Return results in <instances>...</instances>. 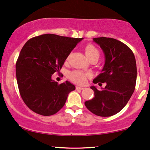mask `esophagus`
<instances>
[{"instance_id": "34e87169", "label": "esophagus", "mask_w": 150, "mask_h": 150, "mask_svg": "<svg viewBox=\"0 0 150 150\" xmlns=\"http://www.w3.org/2000/svg\"><path fill=\"white\" fill-rule=\"evenodd\" d=\"M76 89L77 90H83L84 89V88L83 87H79V86H76Z\"/></svg>"}]
</instances>
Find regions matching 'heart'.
Returning <instances> with one entry per match:
<instances>
[{
    "mask_svg": "<svg viewBox=\"0 0 150 150\" xmlns=\"http://www.w3.org/2000/svg\"><path fill=\"white\" fill-rule=\"evenodd\" d=\"M84 52L89 60L93 59H98L100 57L99 50L91 43H88L85 46ZM90 77L91 75L89 73L79 71H72L69 74V78L70 80L79 85H84L86 84L87 79Z\"/></svg>",
    "mask_w": 150,
    "mask_h": 150,
    "instance_id": "1",
    "label": "heart"
}]
</instances>
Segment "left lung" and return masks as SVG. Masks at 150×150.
<instances>
[{
	"label": "left lung",
	"instance_id": "8db88e82",
	"mask_svg": "<svg viewBox=\"0 0 150 150\" xmlns=\"http://www.w3.org/2000/svg\"><path fill=\"white\" fill-rule=\"evenodd\" d=\"M93 40L100 45L105 56L102 73L93 82L107 85L102 91L91 86L94 98L84 104L95 115L111 116L125 107L134 91L137 77L136 59L127 45L117 39L103 37Z\"/></svg>",
	"mask_w": 150,
	"mask_h": 150
}]
</instances>
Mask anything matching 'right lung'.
Listing matches in <instances>:
<instances>
[{"instance_id": "1", "label": "right lung", "mask_w": 150, "mask_h": 150, "mask_svg": "<svg viewBox=\"0 0 150 150\" xmlns=\"http://www.w3.org/2000/svg\"><path fill=\"white\" fill-rule=\"evenodd\" d=\"M82 39L45 34L25 43L16 61V80L23 100L34 112L48 116L65 105L75 86L68 81L58 84L51 77Z\"/></svg>"}]
</instances>
